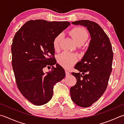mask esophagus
Listing matches in <instances>:
<instances>
[{
  "label": "esophagus",
  "instance_id": "esophagus-1",
  "mask_svg": "<svg viewBox=\"0 0 124 124\" xmlns=\"http://www.w3.org/2000/svg\"><path fill=\"white\" fill-rule=\"evenodd\" d=\"M65 75H66V76H69L70 75L69 72L68 71H65Z\"/></svg>",
  "mask_w": 124,
  "mask_h": 124
}]
</instances>
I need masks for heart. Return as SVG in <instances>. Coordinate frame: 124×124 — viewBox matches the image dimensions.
<instances>
[{
	"label": "heart",
	"mask_w": 124,
	"mask_h": 124,
	"mask_svg": "<svg viewBox=\"0 0 124 124\" xmlns=\"http://www.w3.org/2000/svg\"><path fill=\"white\" fill-rule=\"evenodd\" d=\"M70 34L76 41L77 45L82 46L86 42L89 37L88 33L84 28L81 27H77L72 29ZM62 34H57L53 40V45L54 49L58 50L60 48V42L62 38ZM57 62L65 69L71 67L76 61V57L75 55L66 52H63L57 56Z\"/></svg>",
	"instance_id": "1"
}]
</instances>
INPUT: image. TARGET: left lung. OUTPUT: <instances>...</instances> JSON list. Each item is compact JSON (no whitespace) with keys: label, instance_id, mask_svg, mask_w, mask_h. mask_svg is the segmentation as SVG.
Wrapping results in <instances>:
<instances>
[{"label":"left lung","instance_id":"left-lung-1","mask_svg":"<svg viewBox=\"0 0 124 124\" xmlns=\"http://www.w3.org/2000/svg\"><path fill=\"white\" fill-rule=\"evenodd\" d=\"M71 23L85 27L91 37L88 50L75 66L79 72L71 73L77 82L70 89L74 103L87 108L98 101L107 88L112 71V48L108 36L95 22L81 20Z\"/></svg>","mask_w":124,"mask_h":124}]
</instances>
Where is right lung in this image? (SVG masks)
<instances>
[{
  "instance_id": "obj_1",
  "label": "right lung",
  "mask_w": 124,
  "mask_h": 124,
  "mask_svg": "<svg viewBox=\"0 0 124 124\" xmlns=\"http://www.w3.org/2000/svg\"><path fill=\"white\" fill-rule=\"evenodd\" d=\"M70 24L68 21L31 20L14 36L12 65L16 83L24 97L34 105L47 103L52 98L54 85L65 76L64 69L55 61L53 42ZM50 66L51 71L43 72L44 67Z\"/></svg>"
}]
</instances>
